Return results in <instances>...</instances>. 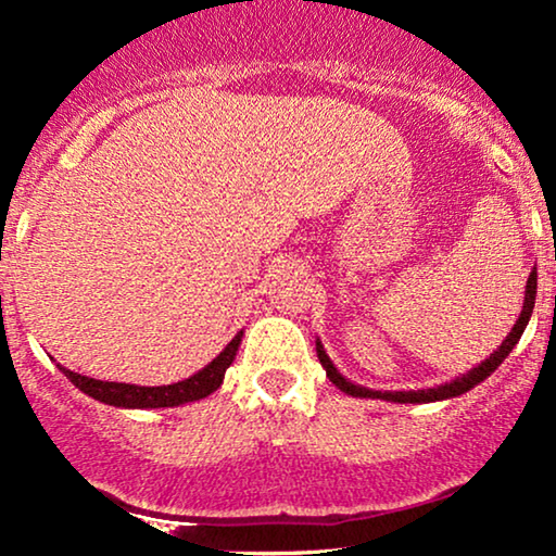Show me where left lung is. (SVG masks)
<instances>
[{"label": "left lung", "instance_id": "1", "mask_svg": "<svg viewBox=\"0 0 556 556\" xmlns=\"http://www.w3.org/2000/svg\"><path fill=\"white\" fill-rule=\"evenodd\" d=\"M534 301H536V268L531 270V276L527 280V293H523V308H521V316L516 318L514 329L508 331V337L501 341V346L493 352L489 359L478 364L468 371V375L463 377H455L451 382L440 384V387H430V390H409V392H379V390H367V387L362 384H354L349 382L346 377H341V371L333 367V362L329 359V354L324 352V344L321 341H316V354H318V362H321V367L326 369V377L331 379L333 384L339 387L341 392L352 394V397H371V400H387V402H400V405H415V402H438V400H451V397H458V394L473 390L476 384H481L485 377H491L493 371L498 369V364L506 359L508 354H511V349L519 344L523 329H527L529 318H531V311H534Z\"/></svg>", "mask_w": 556, "mask_h": 556}]
</instances>
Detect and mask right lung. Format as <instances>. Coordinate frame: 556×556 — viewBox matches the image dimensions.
Returning <instances> with one entry per match:
<instances>
[{
  "label": "right lung",
  "mask_w": 556,
  "mask_h": 556,
  "mask_svg": "<svg viewBox=\"0 0 556 556\" xmlns=\"http://www.w3.org/2000/svg\"><path fill=\"white\" fill-rule=\"evenodd\" d=\"M242 341V331H238L230 344H227L223 352H219L215 359H212L207 367L197 371L189 379H181V382L164 384V387H139V384H126V382H103V379L83 377L78 371H71L60 367V371L71 379V382L78 387L80 392H86L88 397L98 402H105V405L113 407H128V409H143V407H177L185 405V402H194L207 397L223 384L225 371L235 362V354H238V346Z\"/></svg>",
  "instance_id": "add662e5"
}]
</instances>
